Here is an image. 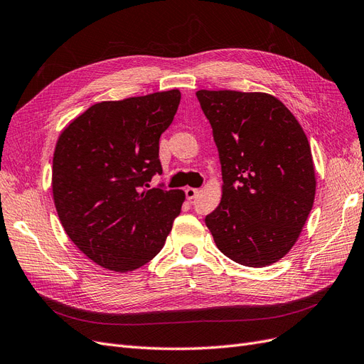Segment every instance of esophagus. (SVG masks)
<instances>
[{"label":"esophagus","instance_id":"1","mask_svg":"<svg viewBox=\"0 0 364 364\" xmlns=\"http://www.w3.org/2000/svg\"><path fill=\"white\" fill-rule=\"evenodd\" d=\"M184 193H186V198L189 199V201H192V199L198 195V189H195V187H186Z\"/></svg>","mask_w":364,"mask_h":364}]
</instances>
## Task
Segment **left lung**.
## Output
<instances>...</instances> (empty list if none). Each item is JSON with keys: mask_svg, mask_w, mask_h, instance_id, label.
Here are the masks:
<instances>
[{"mask_svg": "<svg viewBox=\"0 0 364 364\" xmlns=\"http://www.w3.org/2000/svg\"><path fill=\"white\" fill-rule=\"evenodd\" d=\"M196 98L213 128L224 180L205 225L232 262L272 264L295 245L314 203L309 139L267 93L198 90Z\"/></svg>", "mask_w": 364, "mask_h": 364, "instance_id": "1", "label": "left lung"}]
</instances>
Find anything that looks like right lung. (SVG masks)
Returning a JSON list of instances; mask_svg holds the SVG:
<instances>
[{
	"label": "right lung",
	"mask_w": 364,
	"mask_h": 364,
	"mask_svg": "<svg viewBox=\"0 0 364 364\" xmlns=\"http://www.w3.org/2000/svg\"><path fill=\"white\" fill-rule=\"evenodd\" d=\"M181 93L156 92L102 101L58 136L53 157V198L77 248L114 272H130L161 251L183 191L149 187L161 173L159 140L172 124Z\"/></svg>",
	"instance_id": "right-lung-1"
}]
</instances>
